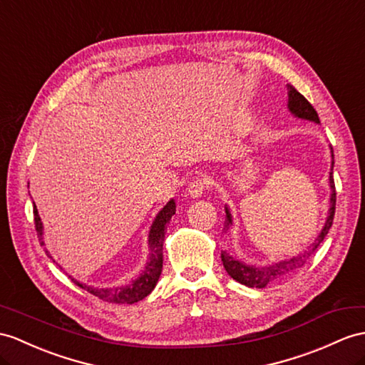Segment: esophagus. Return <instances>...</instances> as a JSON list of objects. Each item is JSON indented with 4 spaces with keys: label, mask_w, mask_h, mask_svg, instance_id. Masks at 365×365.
Wrapping results in <instances>:
<instances>
[{
    "label": "esophagus",
    "mask_w": 365,
    "mask_h": 365,
    "mask_svg": "<svg viewBox=\"0 0 365 365\" xmlns=\"http://www.w3.org/2000/svg\"><path fill=\"white\" fill-rule=\"evenodd\" d=\"M206 187H207V184L204 178H195V180H192V182L189 184L187 195L192 198H200L204 193V190H206Z\"/></svg>",
    "instance_id": "34e87169"
}]
</instances>
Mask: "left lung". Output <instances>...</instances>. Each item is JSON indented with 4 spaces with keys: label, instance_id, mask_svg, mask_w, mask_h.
Returning <instances> with one entry per match:
<instances>
[{
    "label": "left lung",
    "instance_id": "left-lung-1",
    "mask_svg": "<svg viewBox=\"0 0 365 365\" xmlns=\"http://www.w3.org/2000/svg\"><path fill=\"white\" fill-rule=\"evenodd\" d=\"M287 90H288V108L289 111L297 115V118L302 119H307V120H313L319 123V115L317 111L314 110V106L311 105L304 96H302L297 90H294L291 85H287ZM331 158L334 159L333 155V148H331ZM333 164L331 163V172H330V187H331V207H330V215L327 218V223L322 229V232L319 234V237L314 240V243L308 247V251H304L300 255L297 257H292L289 260H283L279 263H274L269 266H263V268H255V266H250L240 260H235L234 257L227 255L226 252L221 254V262H223L225 269L227 271V274L232 277L234 280H237L238 283H243V285L250 287V288H264L268 283L285 277L287 274H291L297 271L299 268L304 266L308 259L313 254L319 245L324 242L325 235L328 234V230H330L331 225H333V218H334V212H336V187H334V180H333ZM226 229L232 225V217H230L229 210L226 209Z\"/></svg>",
    "mask_w": 365,
    "mask_h": 365
}]
</instances>
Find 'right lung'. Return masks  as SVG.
Here are the masks:
<instances>
[{
  "mask_svg": "<svg viewBox=\"0 0 365 365\" xmlns=\"http://www.w3.org/2000/svg\"><path fill=\"white\" fill-rule=\"evenodd\" d=\"M175 210H176L175 201L170 200L167 202V206L158 213V217L155 220L152 229H150V235H148L150 262L147 263L144 272H142L138 279L131 280L128 285L119 287V288H93V287L83 285V283L77 282L76 279H71V280H73L77 287L90 292V294L99 297L105 302H111V304H135V302H139L144 297H147L156 287V282L163 271V243L165 237V227L168 225V221H170V218L175 215ZM34 223H35V229H37L40 243L44 245L41 238L43 235L41 220H40L37 207H35V204H34ZM46 254L49 259H52L48 251Z\"/></svg>",
  "mask_w": 365,
  "mask_h": 365,
  "instance_id": "right-lung-1",
  "label": "right lung"
}]
</instances>
